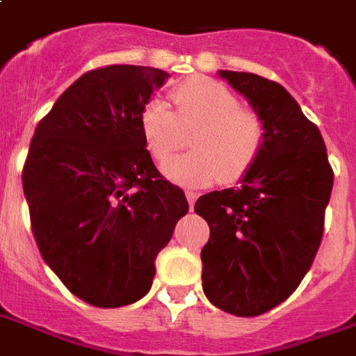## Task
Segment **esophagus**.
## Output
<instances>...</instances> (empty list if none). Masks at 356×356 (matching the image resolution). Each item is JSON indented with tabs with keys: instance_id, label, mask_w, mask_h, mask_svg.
Returning a JSON list of instances; mask_svg holds the SVG:
<instances>
[{
	"instance_id": "1",
	"label": "esophagus",
	"mask_w": 356,
	"mask_h": 356,
	"mask_svg": "<svg viewBox=\"0 0 356 356\" xmlns=\"http://www.w3.org/2000/svg\"><path fill=\"white\" fill-rule=\"evenodd\" d=\"M186 200H188V205L191 207H194V204H196V200H198V192H194V191H186Z\"/></svg>"
}]
</instances>
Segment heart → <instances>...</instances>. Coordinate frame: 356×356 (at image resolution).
<instances>
[{
	"mask_svg": "<svg viewBox=\"0 0 356 356\" xmlns=\"http://www.w3.org/2000/svg\"><path fill=\"white\" fill-rule=\"evenodd\" d=\"M173 109L149 99L139 113V131L156 164H165L186 145L196 147L171 160L164 173L183 185H207L220 179L238 183L264 151L268 128L252 107L215 79L191 77L170 92Z\"/></svg>",
	"mask_w": 356,
	"mask_h": 356,
	"instance_id": "heart-1",
	"label": "heart"
}]
</instances>
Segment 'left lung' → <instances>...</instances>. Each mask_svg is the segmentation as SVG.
<instances>
[{
	"mask_svg": "<svg viewBox=\"0 0 356 356\" xmlns=\"http://www.w3.org/2000/svg\"><path fill=\"white\" fill-rule=\"evenodd\" d=\"M266 120L264 151L241 181L200 196L209 225L202 249L205 296L218 309L257 317L285 302L312 268L332 192L323 136L275 81L220 71Z\"/></svg>",
	"mask_w": 356,
	"mask_h": 356,
	"instance_id": "8db88e82",
	"label": "left lung"
}]
</instances>
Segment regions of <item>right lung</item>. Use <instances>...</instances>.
I'll return each mask as SVG.
<instances>
[{
	"mask_svg": "<svg viewBox=\"0 0 356 356\" xmlns=\"http://www.w3.org/2000/svg\"><path fill=\"white\" fill-rule=\"evenodd\" d=\"M168 73L143 65L86 71L39 120L22 168L39 252L70 292L96 307L143 298L158 252L188 213L156 170L139 113Z\"/></svg>",
	"mask_w": 356,
	"mask_h": 356,
	"instance_id": "1",
	"label": "right lung"
}]
</instances>
